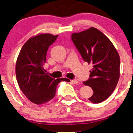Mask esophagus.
Masks as SVG:
<instances>
[{"label":"esophagus","instance_id":"esophagus-1","mask_svg":"<svg viewBox=\"0 0 133 133\" xmlns=\"http://www.w3.org/2000/svg\"><path fill=\"white\" fill-rule=\"evenodd\" d=\"M71 82L73 84H78L79 83L78 81L76 80V79H72V80H71Z\"/></svg>","mask_w":133,"mask_h":133}]
</instances>
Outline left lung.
Returning a JSON list of instances; mask_svg holds the SVG:
<instances>
[{"instance_id": "obj_1", "label": "left lung", "mask_w": 133, "mask_h": 133, "mask_svg": "<svg viewBox=\"0 0 133 133\" xmlns=\"http://www.w3.org/2000/svg\"><path fill=\"white\" fill-rule=\"evenodd\" d=\"M71 40L83 60L93 65L90 78L83 82L93 90L89 101L102 102L111 95L119 80V54L107 36L94 27L73 33Z\"/></svg>"}]
</instances>
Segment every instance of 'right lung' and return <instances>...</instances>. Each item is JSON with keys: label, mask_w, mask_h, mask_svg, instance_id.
Instances as JSON below:
<instances>
[{"label": "right lung", "mask_w": 133, "mask_h": 133, "mask_svg": "<svg viewBox=\"0 0 133 133\" xmlns=\"http://www.w3.org/2000/svg\"><path fill=\"white\" fill-rule=\"evenodd\" d=\"M58 35L42 34L31 37L17 58L15 73L20 90L31 102L42 104L55 96L58 84L67 78L55 79L43 68L47 50Z\"/></svg>", "instance_id": "right-lung-1"}]
</instances>
